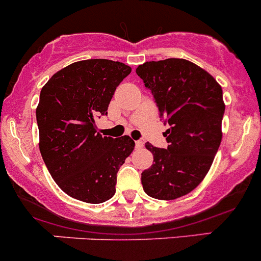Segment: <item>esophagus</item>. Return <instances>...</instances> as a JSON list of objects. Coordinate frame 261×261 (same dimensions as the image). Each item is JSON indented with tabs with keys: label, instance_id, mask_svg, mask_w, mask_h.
Listing matches in <instances>:
<instances>
[{
	"label": "esophagus",
	"instance_id": "34e87169",
	"mask_svg": "<svg viewBox=\"0 0 261 261\" xmlns=\"http://www.w3.org/2000/svg\"><path fill=\"white\" fill-rule=\"evenodd\" d=\"M142 147H143L142 141H136V148H142Z\"/></svg>",
	"mask_w": 261,
	"mask_h": 261
}]
</instances>
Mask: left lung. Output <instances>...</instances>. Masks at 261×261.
Masks as SVG:
<instances>
[{
  "label": "left lung",
  "instance_id": "8db88e82",
  "mask_svg": "<svg viewBox=\"0 0 261 261\" xmlns=\"http://www.w3.org/2000/svg\"><path fill=\"white\" fill-rule=\"evenodd\" d=\"M136 73L152 93L161 120L169 125L164 135L168 147L146 143L155 163L141 174L143 190L158 200L182 197L205 178L222 142V87L185 59L147 61Z\"/></svg>",
  "mask_w": 261,
  "mask_h": 261
}]
</instances>
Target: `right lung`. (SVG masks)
Listing matches in <instances>:
<instances>
[{"label":"right lung","instance_id":"1","mask_svg":"<svg viewBox=\"0 0 261 261\" xmlns=\"http://www.w3.org/2000/svg\"><path fill=\"white\" fill-rule=\"evenodd\" d=\"M130 66L106 59L74 63L42 88L36 116L39 150L59 187L76 200L101 203L115 195L116 173L135 148L128 136L102 137L96 119L108 115Z\"/></svg>","mask_w":261,"mask_h":261}]
</instances>
